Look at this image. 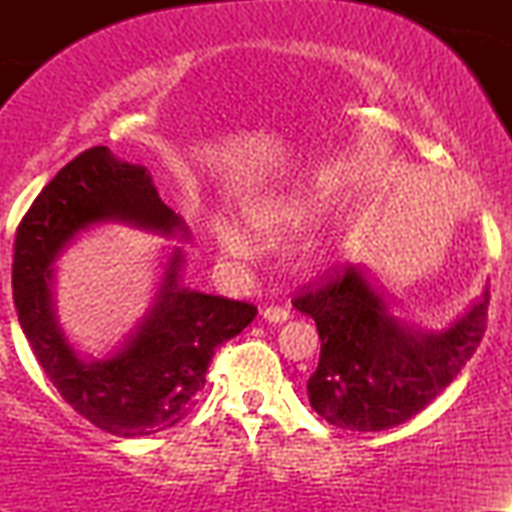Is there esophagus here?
I'll list each match as a JSON object with an SVG mask.
<instances>
[{
    "mask_svg": "<svg viewBox=\"0 0 512 512\" xmlns=\"http://www.w3.org/2000/svg\"><path fill=\"white\" fill-rule=\"evenodd\" d=\"M289 310L286 308H281V305H269V308H264L262 310V317L267 322H274V325H281V322H286L289 320Z\"/></svg>",
    "mask_w": 512,
    "mask_h": 512,
    "instance_id": "34e87169",
    "label": "esophagus"
}]
</instances>
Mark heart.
Wrapping results in <instances>:
<instances>
[{"label":"heart","instance_id":"1","mask_svg":"<svg viewBox=\"0 0 512 512\" xmlns=\"http://www.w3.org/2000/svg\"><path fill=\"white\" fill-rule=\"evenodd\" d=\"M337 190L332 182L317 180L310 185L291 187L286 192L267 195L252 202L245 209V223L250 233L260 240H276L289 233L308 231L325 219L334 207ZM219 243L231 255L248 257L252 252L250 240L233 226H223L219 231Z\"/></svg>","mask_w":512,"mask_h":512}]
</instances>
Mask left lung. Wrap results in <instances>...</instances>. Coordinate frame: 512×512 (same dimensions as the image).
I'll return each mask as SVG.
<instances>
[{
  "instance_id": "1",
  "label": "left lung",
  "mask_w": 512,
  "mask_h": 512,
  "mask_svg": "<svg viewBox=\"0 0 512 512\" xmlns=\"http://www.w3.org/2000/svg\"><path fill=\"white\" fill-rule=\"evenodd\" d=\"M293 308L313 317L322 342L310 407L339 428L385 431L426 409L474 356L489 291L448 330L421 332L392 317L366 272L349 264L298 293Z\"/></svg>"
}]
</instances>
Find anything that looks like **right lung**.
<instances>
[{
  "instance_id": "add662e5",
  "label": "right lung",
  "mask_w": 512,
  "mask_h": 512,
  "mask_svg": "<svg viewBox=\"0 0 512 512\" xmlns=\"http://www.w3.org/2000/svg\"><path fill=\"white\" fill-rule=\"evenodd\" d=\"M108 221L187 238L149 170L120 161L108 146H93L69 161L23 216L11 286L21 330L64 402L101 431L142 438L185 419L207 383L216 346L243 332L257 308L180 286L182 252L175 248L144 320L113 354L86 361L57 325L52 264L81 231Z\"/></svg>"
}]
</instances>
